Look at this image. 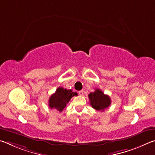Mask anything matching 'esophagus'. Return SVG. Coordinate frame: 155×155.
<instances>
[{"label":"esophagus","mask_w":155,"mask_h":155,"mask_svg":"<svg viewBox=\"0 0 155 155\" xmlns=\"http://www.w3.org/2000/svg\"><path fill=\"white\" fill-rule=\"evenodd\" d=\"M78 93H79V94L80 95H83V94H84V91L83 90H82V91H80L79 92H78Z\"/></svg>","instance_id":"esophagus-1"}]
</instances>
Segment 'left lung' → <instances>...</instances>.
<instances>
[{
	"label": "left lung",
	"mask_w": 155,
	"mask_h": 155,
	"mask_svg": "<svg viewBox=\"0 0 155 155\" xmlns=\"http://www.w3.org/2000/svg\"><path fill=\"white\" fill-rule=\"evenodd\" d=\"M90 100V104L94 109L103 112L111 104V99L110 97L105 94L102 91L97 88L93 93L88 94Z\"/></svg>",
	"instance_id": "obj_1"
}]
</instances>
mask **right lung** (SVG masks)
I'll return each mask as SVG.
<instances>
[{
    "instance_id": "right-lung-1",
    "label": "right lung",
    "mask_w": 155,
    "mask_h": 155,
    "mask_svg": "<svg viewBox=\"0 0 155 155\" xmlns=\"http://www.w3.org/2000/svg\"><path fill=\"white\" fill-rule=\"evenodd\" d=\"M73 96H78V93L73 92L71 89L67 90L62 87H58L55 93L51 94L49 99V106L51 109H55L61 112Z\"/></svg>"
}]
</instances>
